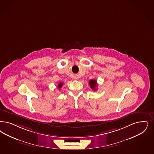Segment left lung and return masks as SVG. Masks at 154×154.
<instances>
[{"mask_svg":"<svg viewBox=\"0 0 154 154\" xmlns=\"http://www.w3.org/2000/svg\"><path fill=\"white\" fill-rule=\"evenodd\" d=\"M89 85L90 88L93 90H96L97 86V81L95 80H91L89 81Z\"/></svg>","mask_w":154,"mask_h":154,"instance_id":"8db88e82","label":"left lung"}]
</instances>
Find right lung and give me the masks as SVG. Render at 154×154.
Here are the masks:
<instances>
[{
	"label": "right lung",
	"instance_id": "1",
	"mask_svg": "<svg viewBox=\"0 0 154 154\" xmlns=\"http://www.w3.org/2000/svg\"><path fill=\"white\" fill-rule=\"evenodd\" d=\"M63 82H60V84H58V89H60L62 86H63Z\"/></svg>",
	"mask_w": 154,
	"mask_h": 154
}]
</instances>
